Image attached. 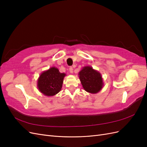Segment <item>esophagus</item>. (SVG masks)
Here are the masks:
<instances>
[{"label": "esophagus", "instance_id": "esophagus-1", "mask_svg": "<svg viewBox=\"0 0 147 147\" xmlns=\"http://www.w3.org/2000/svg\"><path fill=\"white\" fill-rule=\"evenodd\" d=\"M73 68L72 67H70L69 68V72L70 73V74H72L73 73Z\"/></svg>", "mask_w": 147, "mask_h": 147}]
</instances>
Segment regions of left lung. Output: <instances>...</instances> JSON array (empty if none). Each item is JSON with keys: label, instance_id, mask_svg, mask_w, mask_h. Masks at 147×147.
I'll use <instances>...</instances> for the list:
<instances>
[{"label": "left lung", "instance_id": "obj_1", "mask_svg": "<svg viewBox=\"0 0 147 147\" xmlns=\"http://www.w3.org/2000/svg\"><path fill=\"white\" fill-rule=\"evenodd\" d=\"M83 89L91 94L98 93L104 86L103 78L98 71L91 66H84L78 73Z\"/></svg>", "mask_w": 147, "mask_h": 147}]
</instances>
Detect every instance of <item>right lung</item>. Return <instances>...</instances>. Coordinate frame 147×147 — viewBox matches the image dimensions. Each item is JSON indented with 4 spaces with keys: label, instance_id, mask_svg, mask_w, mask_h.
Wrapping results in <instances>:
<instances>
[{
    "label": "right lung",
    "instance_id": "add662e5",
    "mask_svg": "<svg viewBox=\"0 0 147 147\" xmlns=\"http://www.w3.org/2000/svg\"><path fill=\"white\" fill-rule=\"evenodd\" d=\"M65 75V73H61L56 67L43 71L37 80L38 91L46 96L56 95L61 90Z\"/></svg>",
    "mask_w": 147,
    "mask_h": 147
}]
</instances>
